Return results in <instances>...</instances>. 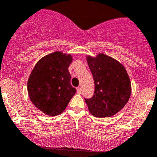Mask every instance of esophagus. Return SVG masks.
<instances>
[{
	"instance_id": "34e87169",
	"label": "esophagus",
	"mask_w": 157,
	"mask_h": 157,
	"mask_svg": "<svg viewBox=\"0 0 157 157\" xmlns=\"http://www.w3.org/2000/svg\"><path fill=\"white\" fill-rule=\"evenodd\" d=\"M77 94H80V93H81V88L80 87L77 88Z\"/></svg>"
}]
</instances>
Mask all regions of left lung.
I'll use <instances>...</instances> for the list:
<instances>
[{
  "label": "left lung",
  "mask_w": 157,
  "mask_h": 157,
  "mask_svg": "<svg viewBox=\"0 0 157 157\" xmlns=\"http://www.w3.org/2000/svg\"><path fill=\"white\" fill-rule=\"evenodd\" d=\"M86 60L94 81V94L85 99L91 114L97 118L111 117L127 104L131 94V82L124 66L104 53Z\"/></svg>",
  "instance_id": "1"
}]
</instances>
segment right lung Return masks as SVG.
I'll list each match as a JSON object with an SVG mask.
<instances>
[{
	"instance_id": "obj_1",
	"label": "right lung",
	"mask_w": 157,
	"mask_h": 157,
	"mask_svg": "<svg viewBox=\"0 0 157 157\" xmlns=\"http://www.w3.org/2000/svg\"><path fill=\"white\" fill-rule=\"evenodd\" d=\"M72 60L70 53L55 51L39 59L31 71L27 81L29 97L45 115L63 113L76 93L68 69Z\"/></svg>"
}]
</instances>
